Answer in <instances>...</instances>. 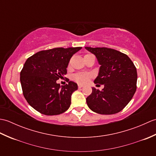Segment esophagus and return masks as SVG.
Returning <instances> with one entry per match:
<instances>
[{"label":"esophagus","mask_w":156,"mask_h":156,"mask_svg":"<svg viewBox=\"0 0 156 156\" xmlns=\"http://www.w3.org/2000/svg\"><path fill=\"white\" fill-rule=\"evenodd\" d=\"M82 87H84V85H82V84H78V88H82Z\"/></svg>","instance_id":"34e87169"}]
</instances>
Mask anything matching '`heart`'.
<instances>
[{"label": "heart", "instance_id": "obj_1", "mask_svg": "<svg viewBox=\"0 0 156 156\" xmlns=\"http://www.w3.org/2000/svg\"><path fill=\"white\" fill-rule=\"evenodd\" d=\"M92 54H87L85 55V56L87 55H91ZM92 76L91 74H88V73H78L74 76V79L78 82H80V83H86V82H88Z\"/></svg>", "mask_w": 156, "mask_h": 156}]
</instances>
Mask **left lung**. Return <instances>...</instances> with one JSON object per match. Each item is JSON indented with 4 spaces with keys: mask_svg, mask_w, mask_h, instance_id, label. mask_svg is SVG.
Returning <instances> with one entry per match:
<instances>
[{
    "mask_svg": "<svg viewBox=\"0 0 156 156\" xmlns=\"http://www.w3.org/2000/svg\"><path fill=\"white\" fill-rule=\"evenodd\" d=\"M97 57L101 65L95 84L104 85L101 91L92 88L87 102L92 111L112 115L122 111L133 98L137 89V74L128 56L107 48L86 47Z\"/></svg>",
    "mask_w": 156,
    "mask_h": 156,
    "instance_id": "left-lung-1",
    "label": "left lung"
}]
</instances>
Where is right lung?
<instances>
[{
	"instance_id": "obj_1",
	"label": "right lung",
	"mask_w": 156,
	"mask_h": 156,
	"mask_svg": "<svg viewBox=\"0 0 156 156\" xmlns=\"http://www.w3.org/2000/svg\"><path fill=\"white\" fill-rule=\"evenodd\" d=\"M81 49L53 48L36 53L26 60L20 81L23 96L36 111L45 115H57L69 108L71 96L78 90V85L68 78V84L62 87L56 81L67 74L69 59Z\"/></svg>"
}]
</instances>
